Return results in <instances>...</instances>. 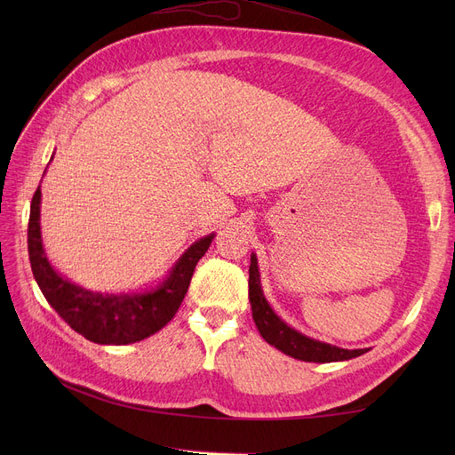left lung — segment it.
<instances>
[{"mask_svg":"<svg viewBox=\"0 0 455 455\" xmlns=\"http://www.w3.org/2000/svg\"><path fill=\"white\" fill-rule=\"evenodd\" d=\"M249 298L252 306V319L259 330L261 338H264L271 346L283 351L284 355H291L298 361L306 363H334V361H347L355 359L366 349H339L328 343L311 339L304 334L296 332L294 328L286 326L277 315L269 307L267 299L261 294L259 286V273H258V261L252 254L251 267H249Z\"/></svg>","mask_w":455,"mask_h":455,"instance_id":"left-lung-1","label":"left lung"}]
</instances>
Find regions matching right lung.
Segmentation results:
<instances>
[{
    "instance_id": "obj_1",
    "label": "right lung",
    "mask_w": 455,
    "mask_h": 455,
    "mask_svg": "<svg viewBox=\"0 0 455 455\" xmlns=\"http://www.w3.org/2000/svg\"><path fill=\"white\" fill-rule=\"evenodd\" d=\"M39 203L37 188L30 204L28 222V254L32 273L51 307L74 328L77 334L100 346H127L140 341L172 321L188 292L191 275L197 261L209 251L212 235L191 244L178 259L171 277L156 291L146 294H99L76 286L62 279L51 267L41 246L39 233Z\"/></svg>"
}]
</instances>
